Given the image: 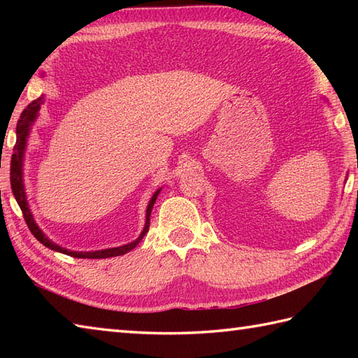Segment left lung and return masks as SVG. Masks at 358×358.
I'll return each instance as SVG.
<instances>
[{"instance_id":"1","label":"left lung","mask_w":358,"mask_h":358,"mask_svg":"<svg viewBox=\"0 0 358 358\" xmlns=\"http://www.w3.org/2000/svg\"><path fill=\"white\" fill-rule=\"evenodd\" d=\"M346 180H348V175H346Z\"/></svg>"}]
</instances>
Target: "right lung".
I'll return each mask as SVG.
<instances>
[{"instance_id":"add662e5","label":"right lung","mask_w":358,"mask_h":358,"mask_svg":"<svg viewBox=\"0 0 358 358\" xmlns=\"http://www.w3.org/2000/svg\"><path fill=\"white\" fill-rule=\"evenodd\" d=\"M44 103V95L40 98H36L32 103H30L27 108L22 110L21 117L17 123V143H15L13 148V155H12V163H10V186H12V192L15 195V200H17L18 206L22 210V215H24L26 223L29 226L30 232L34 234V237L44 245L45 248H49L52 250H57V252H62L66 255H71L75 258H109V257H118V255H124L129 250H132L136 248V245L143 240L144 235L149 231V223H150V212L154 204L157 201L158 194L162 192V187L155 191V194L152 195V199L149 200L148 209H146V223H144L143 231L140 234V237L127 243V245L123 246H117V248H108V249H100V250H87V252H83V250H71L62 248L57 243H53L50 238L45 237V234L40 229V226L36 224L35 218L32 215V210L29 208V201L26 196V189H24V172H22V167H24V155H26V148H27V140L30 131H32V126L36 121L38 115H40L41 110V104Z\"/></svg>"}]
</instances>
